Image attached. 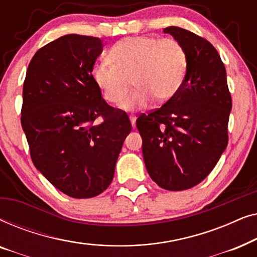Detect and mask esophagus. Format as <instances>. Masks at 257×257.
Masks as SVG:
<instances>
[{"mask_svg":"<svg viewBox=\"0 0 257 257\" xmlns=\"http://www.w3.org/2000/svg\"><path fill=\"white\" fill-rule=\"evenodd\" d=\"M136 115H130V120H131V124H132V127L135 128L136 127Z\"/></svg>","mask_w":257,"mask_h":257,"instance_id":"obj_1","label":"esophagus"}]
</instances>
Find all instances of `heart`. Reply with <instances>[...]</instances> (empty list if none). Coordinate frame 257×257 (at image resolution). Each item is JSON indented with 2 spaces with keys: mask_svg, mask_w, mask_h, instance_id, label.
Wrapping results in <instances>:
<instances>
[{
  "mask_svg": "<svg viewBox=\"0 0 257 257\" xmlns=\"http://www.w3.org/2000/svg\"><path fill=\"white\" fill-rule=\"evenodd\" d=\"M108 59L92 68V79L104 99L120 104L132 84L136 90L125 100L127 111L144 108L152 98L166 103L180 89L188 66L184 45L174 38L128 37L108 51Z\"/></svg>",
  "mask_w": 257,
  "mask_h": 257,
  "instance_id": "obj_1",
  "label": "heart"
}]
</instances>
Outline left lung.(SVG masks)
Listing matches in <instances>:
<instances>
[{
  "instance_id": "left-lung-1",
  "label": "left lung",
  "mask_w": 257,
  "mask_h": 257,
  "mask_svg": "<svg viewBox=\"0 0 257 257\" xmlns=\"http://www.w3.org/2000/svg\"><path fill=\"white\" fill-rule=\"evenodd\" d=\"M164 33L184 45L187 72L170 100L137 119V128L152 180L167 191H184L200 184L226 150L231 97L226 68L208 41L179 27Z\"/></svg>"
}]
</instances>
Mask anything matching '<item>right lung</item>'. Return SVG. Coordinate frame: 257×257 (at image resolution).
Listing matches in <instances>:
<instances>
[{"label": "right lung", "mask_w": 257, "mask_h": 257, "mask_svg": "<svg viewBox=\"0 0 257 257\" xmlns=\"http://www.w3.org/2000/svg\"><path fill=\"white\" fill-rule=\"evenodd\" d=\"M103 47L98 37H59L34 55L23 84L21 124L31 160L75 199L93 198L110 186L132 130L127 114L110 106L92 79Z\"/></svg>", "instance_id": "right-lung-1"}]
</instances>
